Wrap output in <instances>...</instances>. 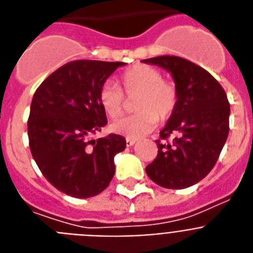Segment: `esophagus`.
I'll list each match as a JSON object with an SVG mask.
<instances>
[{
  "label": "esophagus",
  "instance_id": "obj_1",
  "mask_svg": "<svg viewBox=\"0 0 253 253\" xmlns=\"http://www.w3.org/2000/svg\"><path fill=\"white\" fill-rule=\"evenodd\" d=\"M135 143H136V140L130 139V137H127V139H126V145L127 146H132Z\"/></svg>",
  "mask_w": 253,
  "mask_h": 253
}]
</instances>
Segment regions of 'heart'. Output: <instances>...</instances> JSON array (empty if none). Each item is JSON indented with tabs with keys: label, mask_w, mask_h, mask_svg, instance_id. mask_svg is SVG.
Here are the masks:
<instances>
[{
	"label": "heart",
	"mask_w": 253,
	"mask_h": 253,
	"mask_svg": "<svg viewBox=\"0 0 253 253\" xmlns=\"http://www.w3.org/2000/svg\"><path fill=\"white\" fill-rule=\"evenodd\" d=\"M162 77V72L157 68L136 64L127 68L120 76L121 88L112 82H105L100 87L97 100L104 113L112 120L122 116L127 105L126 97L130 100L136 99L133 103L136 113L114 122L112 131L137 139L150 132L158 120L165 122L175 113L179 90L173 81Z\"/></svg>",
	"instance_id": "heart-1"
}]
</instances>
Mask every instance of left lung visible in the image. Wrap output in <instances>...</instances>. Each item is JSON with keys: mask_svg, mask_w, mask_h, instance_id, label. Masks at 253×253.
Wrapping results in <instances>:
<instances>
[{"mask_svg": "<svg viewBox=\"0 0 253 253\" xmlns=\"http://www.w3.org/2000/svg\"><path fill=\"white\" fill-rule=\"evenodd\" d=\"M143 61L171 72L179 90L175 113L156 140L157 158L145 171L162 188L185 189L217 162L229 133L228 96L209 72L186 59L163 55Z\"/></svg>", "mask_w": 253, "mask_h": 253, "instance_id": "obj_1", "label": "left lung"}]
</instances>
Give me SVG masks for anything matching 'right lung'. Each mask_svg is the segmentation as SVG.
Returning <instances> with one entry per match:
<instances>
[{"instance_id":"add662e5","label":"right lung","mask_w":253,"mask_h":253,"mask_svg":"<svg viewBox=\"0 0 253 253\" xmlns=\"http://www.w3.org/2000/svg\"><path fill=\"white\" fill-rule=\"evenodd\" d=\"M121 61L74 60L36 90L28 118L32 156L51 185L76 198L101 193L114 176V156L126 148L121 135L91 140L108 123L97 94Z\"/></svg>"}]
</instances>
